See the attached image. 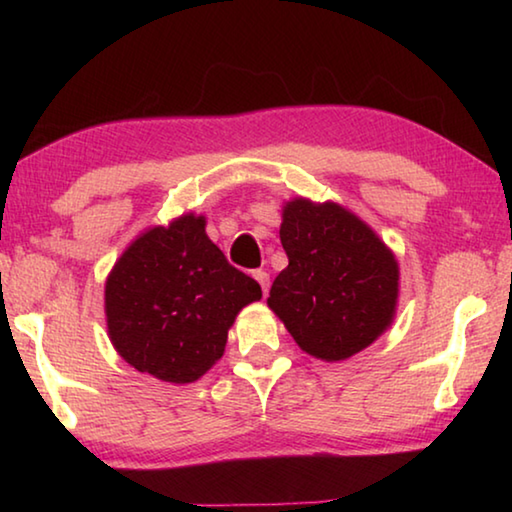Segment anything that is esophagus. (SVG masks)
I'll return each mask as SVG.
<instances>
[{
	"label": "esophagus",
	"mask_w": 512,
	"mask_h": 512,
	"mask_svg": "<svg viewBox=\"0 0 512 512\" xmlns=\"http://www.w3.org/2000/svg\"><path fill=\"white\" fill-rule=\"evenodd\" d=\"M255 280L262 284V291H264V296H266V293H268V282H271V277H268L266 271H255Z\"/></svg>",
	"instance_id": "esophagus-1"
}]
</instances>
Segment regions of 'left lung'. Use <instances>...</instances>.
Masks as SVG:
<instances>
[{"mask_svg": "<svg viewBox=\"0 0 512 512\" xmlns=\"http://www.w3.org/2000/svg\"><path fill=\"white\" fill-rule=\"evenodd\" d=\"M280 241L289 266L275 277L271 307L302 350L341 361L391 325L397 262L366 223L336 203H287Z\"/></svg>", "mask_w": 512, "mask_h": 512, "instance_id": "obj_1", "label": "left lung"}]
</instances>
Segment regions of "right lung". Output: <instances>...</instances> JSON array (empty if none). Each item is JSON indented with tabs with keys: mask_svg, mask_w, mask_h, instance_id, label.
<instances>
[{
	"mask_svg": "<svg viewBox=\"0 0 512 512\" xmlns=\"http://www.w3.org/2000/svg\"><path fill=\"white\" fill-rule=\"evenodd\" d=\"M262 298L205 235L203 216L135 239L106 282L112 345L133 368L171 384L203 377L223 357L241 307Z\"/></svg>",
	"mask_w": 512,
	"mask_h": 512,
	"instance_id": "right-lung-1",
	"label": "right lung"
}]
</instances>
